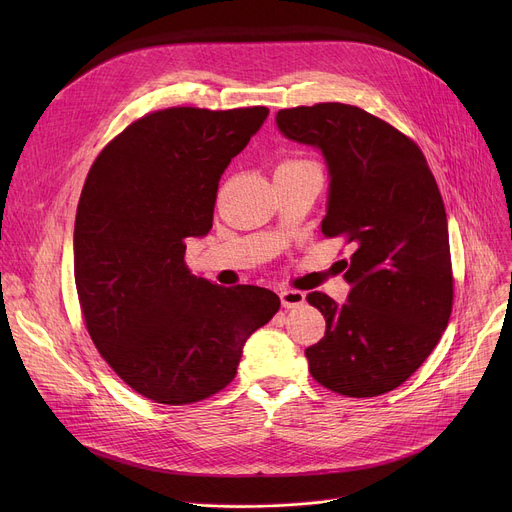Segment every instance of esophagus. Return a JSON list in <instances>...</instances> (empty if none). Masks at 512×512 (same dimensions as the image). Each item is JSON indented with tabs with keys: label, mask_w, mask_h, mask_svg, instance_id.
Wrapping results in <instances>:
<instances>
[{
	"label": "esophagus",
	"mask_w": 512,
	"mask_h": 512,
	"mask_svg": "<svg viewBox=\"0 0 512 512\" xmlns=\"http://www.w3.org/2000/svg\"><path fill=\"white\" fill-rule=\"evenodd\" d=\"M280 301H282L284 309H297V307L305 305V292H301V290H282Z\"/></svg>",
	"instance_id": "1"
}]
</instances>
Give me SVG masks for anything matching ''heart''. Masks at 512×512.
Listing matches in <instances>:
<instances>
[{"label":"heart","mask_w":512,"mask_h":512,"mask_svg":"<svg viewBox=\"0 0 512 512\" xmlns=\"http://www.w3.org/2000/svg\"><path fill=\"white\" fill-rule=\"evenodd\" d=\"M286 164H297V161H286Z\"/></svg>","instance_id":"heart-1"}]
</instances>
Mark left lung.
<instances>
[{
    "label": "left lung",
    "mask_w": 512,
    "mask_h": 512,
    "mask_svg": "<svg viewBox=\"0 0 512 512\" xmlns=\"http://www.w3.org/2000/svg\"><path fill=\"white\" fill-rule=\"evenodd\" d=\"M288 141L313 147L328 168L321 232L340 236L351 259L346 303L307 301L326 336L305 357L313 378L338 394L369 398L409 380L429 357L452 311L448 222L421 149L384 120L346 103L276 114Z\"/></svg>",
    "instance_id": "8db88e82"
}]
</instances>
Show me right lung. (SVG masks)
Listing matches in <instances>:
<instances>
[{
	"label": "right lung",
	"mask_w": 512,
	"mask_h": 512,
	"mask_svg": "<svg viewBox=\"0 0 512 512\" xmlns=\"http://www.w3.org/2000/svg\"><path fill=\"white\" fill-rule=\"evenodd\" d=\"M267 107H170L132 122L89 170L74 222V282L101 357L145 398L188 405L226 388L247 338L280 309L184 265L211 230L218 184Z\"/></svg>",
	"instance_id": "1"
}]
</instances>
